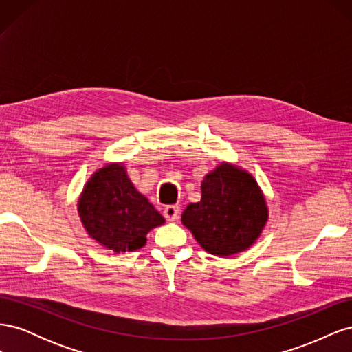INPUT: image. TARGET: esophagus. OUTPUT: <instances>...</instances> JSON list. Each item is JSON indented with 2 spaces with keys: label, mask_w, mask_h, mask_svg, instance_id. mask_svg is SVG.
<instances>
[{
  "label": "esophagus",
  "mask_w": 352,
  "mask_h": 352,
  "mask_svg": "<svg viewBox=\"0 0 352 352\" xmlns=\"http://www.w3.org/2000/svg\"><path fill=\"white\" fill-rule=\"evenodd\" d=\"M179 212H180L179 206H167L163 210V214H164L166 220H168V221H175L179 217Z\"/></svg>",
  "instance_id": "obj_1"
}]
</instances>
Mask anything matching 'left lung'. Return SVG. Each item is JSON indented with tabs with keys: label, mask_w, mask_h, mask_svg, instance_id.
Instances as JSON below:
<instances>
[{
	"label": "left lung",
	"mask_w": 352,
	"mask_h": 352,
	"mask_svg": "<svg viewBox=\"0 0 352 352\" xmlns=\"http://www.w3.org/2000/svg\"><path fill=\"white\" fill-rule=\"evenodd\" d=\"M269 210L255 179L221 163L201 184V201L189 204L182 223L207 252L219 257L248 250L267 221Z\"/></svg>",
	"instance_id": "1"
}]
</instances>
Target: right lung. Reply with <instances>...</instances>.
Returning a JSON list of instances; mask_svg holds the SVG:
<instances>
[{
	"mask_svg": "<svg viewBox=\"0 0 352 352\" xmlns=\"http://www.w3.org/2000/svg\"><path fill=\"white\" fill-rule=\"evenodd\" d=\"M78 211L88 235L114 252L142 248L146 233L164 223L151 202L135 189L120 163H110L92 175Z\"/></svg>",
	"mask_w": 352,
	"mask_h": 352,
	"instance_id": "1",
	"label": "right lung"
}]
</instances>
